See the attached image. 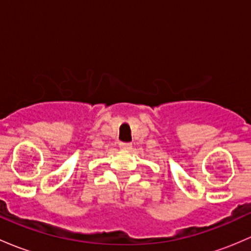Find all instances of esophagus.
I'll list each match as a JSON object with an SVG mask.
<instances>
[{
    "instance_id": "esophagus-1",
    "label": "esophagus",
    "mask_w": 251,
    "mask_h": 251,
    "mask_svg": "<svg viewBox=\"0 0 251 251\" xmlns=\"http://www.w3.org/2000/svg\"><path fill=\"white\" fill-rule=\"evenodd\" d=\"M120 147L121 150L123 151H129L131 149V144L130 143H120Z\"/></svg>"
}]
</instances>
